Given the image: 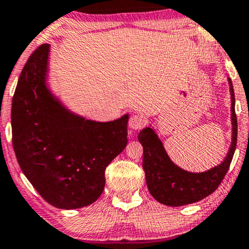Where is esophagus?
Here are the masks:
<instances>
[{
	"instance_id": "esophagus-1",
	"label": "esophagus",
	"mask_w": 249,
	"mask_h": 249,
	"mask_svg": "<svg viewBox=\"0 0 249 249\" xmlns=\"http://www.w3.org/2000/svg\"><path fill=\"white\" fill-rule=\"evenodd\" d=\"M146 124V118L142 114H135L129 119V127L134 130H138Z\"/></svg>"
}]
</instances>
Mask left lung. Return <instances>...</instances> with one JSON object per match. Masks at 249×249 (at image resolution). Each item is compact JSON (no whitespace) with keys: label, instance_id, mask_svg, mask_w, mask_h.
Here are the masks:
<instances>
[{"label":"left lung","instance_id":"1","mask_svg":"<svg viewBox=\"0 0 249 249\" xmlns=\"http://www.w3.org/2000/svg\"><path fill=\"white\" fill-rule=\"evenodd\" d=\"M231 95L232 139L229 152L221 164L204 172H189L175 164L165 152L161 139L151 125L138 134L142 145V169L151 195L159 203L168 206H182L198 202L211 195L227 175L237 146V115L234 112L232 83L228 78Z\"/></svg>","mask_w":249,"mask_h":249}]
</instances>
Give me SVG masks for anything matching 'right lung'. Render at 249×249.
<instances>
[{
    "label": "right lung",
    "instance_id": "obj_1",
    "mask_svg": "<svg viewBox=\"0 0 249 249\" xmlns=\"http://www.w3.org/2000/svg\"><path fill=\"white\" fill-rule=\"evenodd\" d=\"M50 45L27 61L12 98V144L23 175L51 205L74 210L93 204L105 186V169L127 146L129 114L86 120L47 86Z\"/></svg>",
    "mask_w": 249,
    "mask_h": 249
}]
</instances>
